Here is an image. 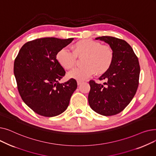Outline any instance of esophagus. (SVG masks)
<instances>
[{
  "mask_svg": "<svg viewBox=\"0 0 156 156\" xmlns=\"http://www.w3.org/2000/svg\"><path fill=\"white\" fill-rule=\"evenodd\" d=\"M82 83H83V81H77V84H78V85H81Z\"/></svg>",
  "mask_w": 156,
  "mask_h": 156,
  "instance_id": "esophagus-1",
  "label": "esophagus"
}]
</instances>
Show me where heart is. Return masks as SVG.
Returning a JSON list of instances; mask_svg holds the SVG:
<instances>
[{
	"label": "heart",
	"mask_w": 156,
	"mask_h": 156,
	"mask_svg": "<svg viewBox=\"0 0 156 156\" xmlns=\"http://www.w3.org/2000/svg\"><path fill=\"white\" fill-rule=\"evenodd\" d=\"M72 52L62 48L57 52V62L65 69H71L75 66L76 57H83V66L73 69L68 76L78 80H84L96 73L97 75L107 72L114 60V51L109 45H102L92 40H81L71 45Z\"/></svg>",
	"instance_id": "heart-1"
}]
</instances>
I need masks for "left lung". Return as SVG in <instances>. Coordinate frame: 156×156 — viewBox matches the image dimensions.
Segmentation results:
<instances>
[{"label":"left lung","instance_id":"obj_1","mask_svg":"<svg viewBox=\"0 0 156 156\" xmlns=\"http://www.w3.org/2000/svg\"><path fill=\"white\" fill-rule=\"evenodd\" d=\"M111 47L114 56L109 69L99 78L106 82L89 81L88 103L97 113L109 116L121 112L132 101L138 86L140 65L133 48L122 39L109 36L97 37Z\"/></svg>","mask_w":156,"mask_h":156}]
</instances>
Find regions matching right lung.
Masks as SVG:
<instances>
[{"mask_svg": "<svg viewBox=\"0 0 156 156\" xmlns=\"http://www.w3.org/2000/svg\"><path fill=\"white\" fill-rule=\"evenodd\" d=\"M73 39L46 37L30 41L15 59L14 74L20 95L40 116L54 117L65 111L77 88L73 78L59 83L66 72L56 59L57 52Z\"/></svg>", "mask_w": 156, "mask_h": 156, "instance_id": "add662e5", "label": "right lung"}]
</instances>
